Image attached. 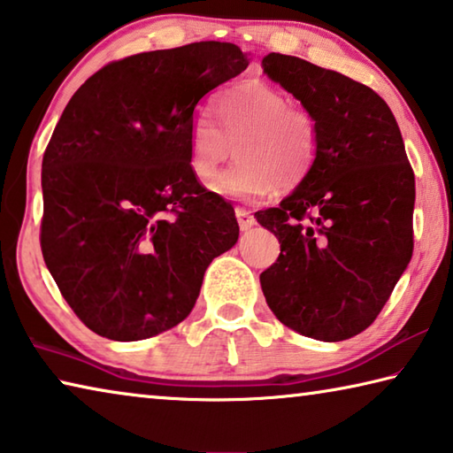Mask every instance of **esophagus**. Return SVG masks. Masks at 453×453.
<instances>
[{"mask_svg":"<svg viewBox=\"0 0 453 453\" xmlns=\"http://www.w3.org/2000/svg\"><path fill=\"white\" fill-rule=\"evenodd\" d=\"M234 214H236V220H239L241 231H249V228L253 226L255 222H257L253 214H250L247 209H242V206H236V209H234Z\"/></svg>","mask_w":453,"mask_h":453,"instance_id":"1","label":"esophagus"}]
</instances>
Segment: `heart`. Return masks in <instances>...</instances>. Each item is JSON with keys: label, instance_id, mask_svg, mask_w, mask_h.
Returning <instances> with one entry per match:
<instances>
[{"label": "heart", "instance_id": "obj_1", "mask_svg": "<svg viewBox=\"0 0 453 453\" xmlns=\"http://www.w3.org/2000/svg\"><path fill=\"white\" fill-rule=\"evenodd\" d=\"M217 124L198 116L190 124V168L203 184L219 178L236 150L239 165L220 176L214 192L257 200L280 187H301L321 152V128L309 108L295 106L263 81H247L214 102Z\"/></svg>", "mask_w": 453, "mask_h": 453}]
</instances>
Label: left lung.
Masks as SVG:
<instances>
[{"mask_svg": "<svg viewBox=\"0 0 453 453\" xmlns=\"http://www.w3.org/2000/svg\"><path fill=\"white\" fill-rule=\"evenodd\" d=\"M261 65L321 128L311 176L255 212L280 242L261 273L266 305L301 335L349 339L375 321L411 261L415 176L402 132L361 81L275 51Z\"/></svg>", "mask_w": 453, "mask_h": 453, "instance_id": "left-lung-1", "label": "left lung"}]
</instances>
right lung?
<instances>
[{"label":"right lung","mask_w":453,"mask_h":453,"mask_svg":"<svg viewBox=\"0 0 453 453\" xmlns=\"http://www.w3.org/2000/svg\"><path fill=\"white\" fill-rule=\"evenodd\" d=\"M226 42L142 51L88 78L42 162L40 244L59 293L88 329L140 341L195 307L206 266L234 247L231 203L190 168L195 108L247 70Z\"/></svg>","instance_id":"obj_1"}]
</instances>
